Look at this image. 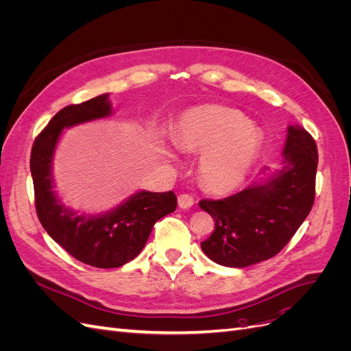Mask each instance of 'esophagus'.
<instances>
[{"instance_id":"1","label":"esophagus","mask_w":351,"mask_h":351,"mask_svg":"<svg viewBox=\"0 0 351 351\" xmlns=\"http://www.w3.org/2000/svg\"><path fill=\"white\" fill-rule=\"evenodd\" d=\"M193 204H195L193 196H190V195H187V193H182V195L178 196V206L182 208V209L192 208Z\"/></svg>"}]
</instances>
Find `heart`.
<instances>
[{"mask_svg":"<svg viewBox=\"0 0 351 351\" xmlns=\"http://www.w3.org/2000/svg\"><path fill=\"white\" fill-rule=\"evenodd\" d=\"M174 142L184 151H205L200 174L215 192H230L247 176L261 146V133L243 112L205 105L186 111L177 125Z\"/></svg>","mask_w":351,"mask_h":351,"instance_id":"1","label":"heart"}]
</instances>
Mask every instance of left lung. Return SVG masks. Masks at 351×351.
Listing matches in <instances>:
<instances>
[{
	"label": "left lung",
	"instance_id": "left-lung-1",
	"mask_svg": "<svg viewBox=\"0 0 351 351\" xmlns=\"http://www.w3.org/2000/svg\"><path fill=\"white\" fill-rule=\"evenodd\" d=\"M282 167L267 183H254L226 199H202L215 230L200 243L222 267L244 268L274 258L299 230L315 202L317 149L300 125H290Z\"/></svg>",
	"mask_w": 351,
	"mask_h": 351
}]
</instances>
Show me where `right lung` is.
I'll use <instances>...</instances> for the list:
<instances>
[{
  "label": "right lung",
  "instance_id": "right-lung-1",
  "mask_svg": "<svg viewBox=\"0 0 351 351\" xmlns=\"http://www.w3.org/2000/svg\"><path fill=\"white\" fill-rule=\"evenodd\" d=\"M110 114L108 95L67 105L36 136L30 154L35 208L42 227L74 259L95 268H119L133 261L149 239L155 222L177 206L171 190L139 192L102 215H79L60 204L52 190L51 162L62 129Z\"/></svg>",
  "mask_w": 351,
  "mask_h": 351
}]
</instances>
